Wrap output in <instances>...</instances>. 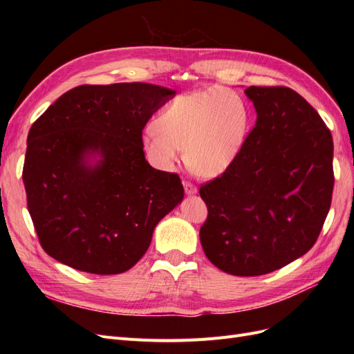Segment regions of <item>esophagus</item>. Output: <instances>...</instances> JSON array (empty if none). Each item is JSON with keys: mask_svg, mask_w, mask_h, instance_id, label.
Listing matches in <instances>:
<instances>
[{"mask_svg": "<svg viewBox=\"0 0 354 354\" xmlns=\"http://www.w3.org/2000/svg\"><path fill=\"white\" fill-rule=\"evenodd\" d=\"M183 186H185V194H186L187 196H192V195H196V194H198L196 186L189 183V181H183Z\"/></svg>", "mask_w": 354, "mask_h": 354, "instance_id": "esophagus-1", "label": "esophagus"}]
</instances>
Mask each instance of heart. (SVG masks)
<instances>
[{"label": "heart", "mask_w": 354, "mask_h": 354, "mask_svg": "<svg viewBox=\"0 0 354 354\" xmlns=\"http://www.w3.org/2000/svg\"><path fill=\"white\" fill-rule=\"evenodd\" d=\"M251 112L241 94L209 87L180 94L159 112L155 128L140 137L147 162L159 171H174L185 162L201 177H217L242 152L250 133Z\"/></svg>", "instance_id": "obj_1"}]
</instances>
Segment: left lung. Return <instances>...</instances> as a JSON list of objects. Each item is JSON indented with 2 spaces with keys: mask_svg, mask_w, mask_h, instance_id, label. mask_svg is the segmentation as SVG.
Here are the masks:
<instances>
[{
  "mask_svg": "<svg viewBox=\"0 0 354 354\" xmlns=\"http://www.w3.org/2000/svg\"><path fill=\"white\" fill-rule=\"evenodd\" d=\"M257 113L242 152L202 186L208 260L234 276H260L315 245L334 189V143L320 115L288 87L245 90Z\"/></svg>",
  "mask_w": 354,
  "mask_h": 354,
  "instance_id": "1",
  "label": "left lung"
}]
</instances>
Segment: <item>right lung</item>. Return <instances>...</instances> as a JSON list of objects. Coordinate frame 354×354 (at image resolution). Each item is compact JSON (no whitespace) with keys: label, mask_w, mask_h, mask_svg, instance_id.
I'll return each mask as SVG.
<instances>
[{"label":"right lung","mask_w":354,"mask_h":354,"mask_svg":"<svg viewBox=\"0 0 354 354\" xmlns=\"http://www.w3.org/2000/svg\"><path fill=\"white\" fill-rule=\"evenodd\" d=\"M174 95L146 82L80 85L32 124L24 185L50 257L118 274L145 255L156 224L185 196L180 177L151 167L140 146L146 122Z\"/></svg>","instance_id":"add662e5"}]
</instances>
